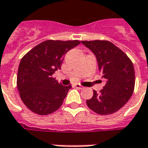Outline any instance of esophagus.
<instances>
[{
	"label": "esophagus",
	"mask_w": 148,
	"mask_h": 148,
	"mask_svg": "<svg viewBox=\"0 0 148 148\" xmlns=\"http://www.w3.org/2000/svg\"><path fill=\"white\" fill-rule=\"evenodd\" d=\"M75 87H76V88H78V89H83V88H84V87H83L82 85H80V84H75Z\"/></svg>",
	"instance_id": "1"
}]
</instances>
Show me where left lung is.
Returning <instances> with one entry per match:
<instances>
[{"mask_svg":"<svg viewBox=\"0 0 148 148\" xmlns=\"http://www.w3.org/2000/svg\"><path fill=\"white\" fill-rule=\"evenodd\" d=\"M97 57L106 84L97 93L93 90L88 107L97 114L108 115L119 110L130 100L135 83L132 61L121 49L106 40L81 41Z\"/></svg>","mask_w":148,"mask_h":148,"instance_id":"8db88e82","label":"left lung"}]
</instances>
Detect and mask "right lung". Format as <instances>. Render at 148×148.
<instances>
[{"instance_id":"add662e5","label":"right lung","mask_w":148,"mask_h":148,"mask_svg":"<svg viewBox=\"0 0 148 148\" xmlns=\"http://www.w3.org/2000/svg\"><path fill=\"white\" fill-rule=\"evenodd\" d=\"M80 43L78 40H47L21 58L17 86L22 102L29 110L47 115L62 106L72 85H62L52 75L60 69L64 55Z\"/></svg>"}]
</instances>
